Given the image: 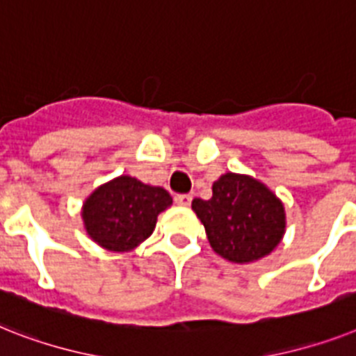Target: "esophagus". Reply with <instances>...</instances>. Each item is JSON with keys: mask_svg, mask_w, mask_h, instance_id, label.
Returning <instances> with one entry per match:
<instances>
[{"mask_svg": "<svg viewBox=\"0 0 356 356\" xmlns=\"http://www.w3.org/2000/svg\"><path fill=\"white\" fill-rule=\"evenodd\" d=\"M173 201H175V204H179V207H190V203H192V195H188V193H177V195L173 197Z\"/></svg>", "mask_w": 356, "mask_h": 356, "instance_id": "1", "label": "esophagus"}]
</instances>
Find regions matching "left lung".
I'll return each mask as SVG.
<instances>
[{
    "label": "left lung",
    "mask_w": 356,
    "mask_h": 356,
    "mask_svg": "<svg viewBox=\"0 0 356 356\" xmlns=\"http://www.w3.org/2000/svg\"><path fill=\"white\" fill-rule=\"evenodd\" d=\"M213 252L232 263H252L278 247L285 208L258 179L228 172L212 184V197L193 199Z\"/></svg>",
    "instance_id": "8db88e82"
}]
</instances>
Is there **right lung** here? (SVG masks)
<instances>
[{"mask_svg":"<svg viewBox=\"0 0 356 356\" xmlns=\"http://www.w3.org/2000/svg\"><path fill=\"white\" fill-rule=\"evenodd\" d=\"M172 204L164 188L149 186L129 175L98 186L82 207L86 232L111 252H128L152 236L157 216Z\"/></svg>","mask_w":356,"mask_h":356,"instance_id":"right-lung-1","label":"right lung"}]
</instances>
